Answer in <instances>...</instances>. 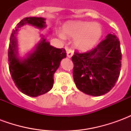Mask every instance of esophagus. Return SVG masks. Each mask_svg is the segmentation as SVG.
Returning a JSON list of instances; mask_svg holds the SVG:
<instances>
[{
    "mask_svg": "<svg viewBox=\"0 0 131 131\" xmlns=\"http://www.w3.org/2000/svg\"><path fill=\"white\" fill-rule=\"evenodd\" d=\"M66 50H67V57H71V56L73 55L74 54V51H73V50L71 48H66Z\"/></svg>",
    "mask_w": 131,
    "mask_h": 131,
    "instance_id": "obj_1",
    "label": "esophagus"
}]
</instances>
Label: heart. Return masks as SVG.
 <instances>
[{"label": "heart", "instance_id": "b5f03b06", "mask_svg": "<svg viewBox=\"0 0 131 131\" xmlns=\"http://www.w3.org/2000/svg\"><path fill=\"white\" fill-rule=\"evenodd\" d=\"M63 31L65 36L76 38L75 46L80 50L93 48L102 36V28L98 24L89 21H69L64 24ZM61 37L64 36L61 34Z\"/></svg>", "mask_w": 131, "mask_h": 131}]
</instances>
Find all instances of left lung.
<instances>
[{
	"mask_svg": "<svg viewBox=\"0 0 131 131\" xmlns=\"http://www.w3.org/2000/svg\"><path fill=\"white\" fill-rule=\"evenodd\" d=\"M121 57L120 41L111 34L90 50H76L71 60L78 89L93 96H100L111 91L120 75Z\"/></svg>",
	"mask_w": 131,
	"mask_h": 131,
	"instance_id": "8db88e82",
	"label": "left lung"
}]
</instances>
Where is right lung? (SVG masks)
I'll list each match as a JSON object with an SVG mask.
<instances>
[{
    "instance_id": "add662e5",
    "label": "right lung",
    "mask_w": 131,
    "mask_h": 131,
    "mask_svg": "<svg viewBox=\"0 0 131 131\" xmlns=\"http://www.w3.org/2000/svg\"><path fill=\"white\" fill-rule=\"evenodd\" d=\"M45 19L42 17H25L17 27L29 24L42 29L45 27ZM17 30H13L11 34L8 48L9 70L13 81L21 93L29 96L36 97L46 93L53 86V76L60 61L67 56L65 50L56 48L43 39L27 59L19 60L15 53Z\"/></svg>"
}]
</instances>
